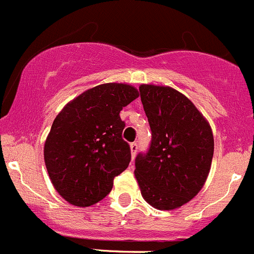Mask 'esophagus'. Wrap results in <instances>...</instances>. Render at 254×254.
Listing matches in <instances>:
<instances>
[{
  "instance_id": "1",
  "label": "esophagus",
  "mask_w": 254,
  "mask_h": 254,
  "mask_svg": "<svg viewBox=\"0 0 254 254\" xmlns=\"http://www.w3.org/2000/svg\"><path fill=\"white\" fill-rule=\"evenodd\" d=\"M129 148H131V155H132V159H133L137 153V150H138V145H137L136 142H133L129 145Z\"/></svg>"
}]
</instances>
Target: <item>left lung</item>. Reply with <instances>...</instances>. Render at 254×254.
<instances>
[{
    "mask_svg": "<svg viewBox=\"0 0 254 254\" xmlns=\"http://www.w3.org/2000/svg\"><path fill=\"white\" fill-rule=\"evenodd\" d=\"M152 141L136 157L134 176L143 199L159 210H174L203 189L214 152L211 127L183 93L171 87L139 85Z\"/></svg>",
    "mask_w": 254,
    "mask_h": 254,
    "instance_id": "left-lung-1",
    "label": "left lung"
}]
</instances>
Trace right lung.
Wrapping results in <instances>:
<instances>
[{
  "label": "right lung",
  "instance_id": "obj_1",
  "mask_svg": "<svg viewBox=\"0 0 254 254\" xmlns=\"http://www.w3.org/2000/svg\"><path fill=\"white\" fill-rule=\"evenodd\" d=\"M138 95L133 85L106 83L71 99L55 117L44 160L53 186L69 204L85 208L101 201L128 167L120 112Z\"/></svg>",
  "mask_w": 254,
  "mask_h": 254
}]
</instances>
